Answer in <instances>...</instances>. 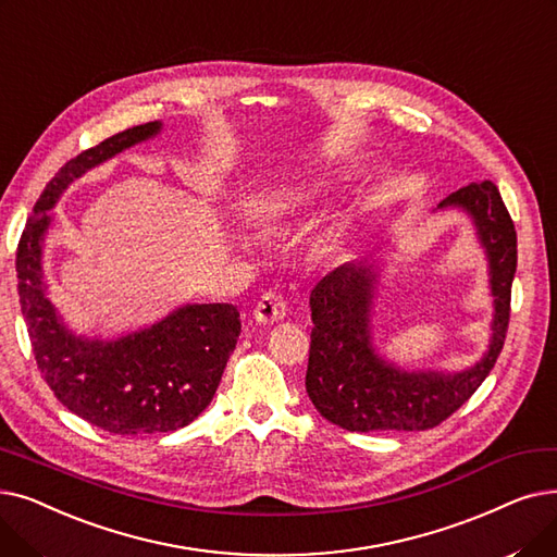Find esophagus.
Returning <instances> with one entry per match:
<instances>
[{
	"label": "esophagus",
	"instance_id": "34e87169",
	"mask_svg": "<svg viewBox=\"0 0 557 557\" xmlns=\"http://www.w3.org/2000/svg\"><path fill=\"white\" fill-rule=\"evenodd\" d=\"M285 314H287V301L278 293H264L258 299L256 308H253V317H256V322H260V324L281 322Z\"/></svg>",
	"mask_w": 557,
	"mask_h": 557
}]
</instances>
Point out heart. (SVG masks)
Instances as JSON below:
<instances>
[{
  "instance_id": "heart-1",
  "label": "heart",
  "mask_w": 557,
  "mask_h": 557,
  "mask_svg": "<svg viewBox=\"0 0 557 557\" xmlns=\"http://www.w3.org/2000/svg\"><path fill=\"white\" fill-rule=\"evenodd\" d=\"M304 199H306V193H297L293 197H278V199L270 201V208L272 210H289V208H295L297 203H301Z\"/></svg>"
}]
</instances>
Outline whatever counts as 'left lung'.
Instances as JSON below:
<instances>
[{
    "mask_svg": "<svg viewBox=\"0 0 557 557\" xmlns=\"http://www.w3.org/2000/svg\"><path fill=\"white\" fill-rule=\"evenodd\" d=\"M460 206L473 218L490 256L494 324L485 358L469 372L408 374L383 362L369 342L372 272L342 264L312 287V335L306 392L324 419L354 433L429 431L451 417L481 387L500 356L510 324L517 231L496 185L471 181L440 208Z\"/></svg>",
    "mask_w": 557,
    "mask_h": 557,
    "instance_id": "8db88e82",
    "label": "left lung"
}]
</instances>
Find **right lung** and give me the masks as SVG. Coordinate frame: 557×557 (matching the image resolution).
I'll use <instances>...</instances> for the list:
<instances>
[{"instance_id":"add662e5","label":"right lung","mask_w":557,"mask_h":557,"mask_svg":"<svg viewBox=\"0 0 557 557\" xmlns=\"http://www.w3.org/2000/svg\"><path fill=\"white\" fill-rule=\"evenodd\" d=\"M158 128V122L138 124L70 158L45 185L17 243V295L40 374L67 410L113 435L188 426L213 401L240 335V312L228 304H208L185 306L117 342L82 339L63 329L45 295L40 245L47 210L76 176Z\"/></svg>"}]
</instances>
